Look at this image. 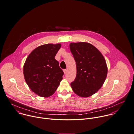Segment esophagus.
Returning <instances> with one entry per match:
<instances>
[{
  "mask_svg": "<svg viewBox=\"0 0 134 134\" xmlns=\"http://www.w3.org/2000/svg\"><path fill=\"white\" fill-rule=\"evenodd\" d=\"M63 71H64V74H66L67 72V70L66 69H64V70H63Z\"/></svg>",
  "mask_w": 134,
  "mask_h": 134,
  "instance_id": "obj_1",
  "label": "esophagus"
}]
</instances>
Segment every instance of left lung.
Here are the masks:
<instances>
[{
	"label": "left lung",
	"mask_w": 134,
	"mask_h": 134,
	"mask_svg": "<svg viewBox=\"0 0 134 134\" xmlns=\"http://www.w3.org/2000/svg\"><path fill=\"white\" fill-rule=\"evenodd\" d=\"M69 46L76 65V77L71 86L79 96L88 97L97 92L104 83L107 74L105 60L89 43H70Z\"/></svg>",
	"instance_id": "left-lung-1"
}]
</instances>
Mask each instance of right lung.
<instances>
[{
	"instance_id": "1",
	"label": "right lung",
	"mask_w": 134,
	"mask_h": 134,
	"mask_svg": "<svg viewBox=\"0 0 134 134\" xmlns=\"http://www.w3.org/2000/svg\"><path fill=\"white\" fill-rule=\"evenodd\" d=\"M61 45L48 44L33 50L24 66L25 81L34 93L43 97L53 94L62 80L64 72L55 57Z\"/></svg>"
}]
</instances>
